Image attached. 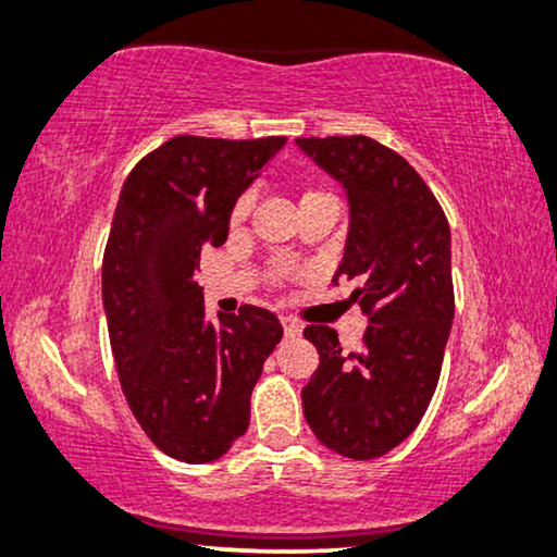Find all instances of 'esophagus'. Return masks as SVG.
<instances>
[{"label": "esophagus", "mask_w": 557, "mask_h": 557, "mask_svg": "<svg viewBox=\"0 0 557 557\" xmlns=\"http://www.w3.org/2000/svg\"><path fill=\"white\" fill-rule=\"evenodd\" d=\"M280 323H283L285 336H298V334H300V326H298V323H295L293 319H287V315H283V319H280Z\"/></svg>", "instance_id": "1"}]
</instances>
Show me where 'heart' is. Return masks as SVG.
<instances>
[{
    "label": "heart",
    "instance_id": "b5f03b06",
    "mask_svg": "<svg viewBox=\"0 0 557 557\" xmlns=\"http://www.w3.org/2000/svg\"><path fill=\"white\" fill-rule=\"evenodd\" d=\"M319 195H326V193H308L306 197H319ZM306 197H302V200H306ZM249 202H251L249 197H238L234 210H231V221H234V223L242 221V218L249 213Z\"/></svg>",
    "mask_w": 557,
    "mask_h": 557
}]
</instances>
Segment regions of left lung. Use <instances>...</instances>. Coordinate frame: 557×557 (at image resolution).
Segmentation results:
<instances>
[{
	"instance_id": "obj_1",
	"label": "left lung",
	"mask_w": 557,
	"mask_h": 557,
	"mask_svg": "<svg viewBox=\"0 0 557 557\" xmlns=\"http://www.w3.org/2000/svg\"><path fill=\"white\" fill-rule=\"evenodd\" d=\"M347 189L349 231L339 277L368 315L360 351L344 355L329 326H306L321 364L302 388V413L321 445L351 460L398 447L436 391L455 319L449 223L404 157L368 136L295 138Z\"/></svg>"
}]
</instances>
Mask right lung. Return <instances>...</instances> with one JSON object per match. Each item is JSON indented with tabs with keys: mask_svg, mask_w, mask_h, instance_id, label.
Here are the masks:
<instances>
[{
	"mask_svg": "<svg viewBox=\"0 0 557 557\" xmlns=\"http://www.w3.org/2000/svg\"><path fill=\"white\" fill-rule=\"evenodd\" d=\"M285 140L174 136L121 189L102 259L110 347L133 417L174 460L200 466L228 453L283 339L267 308L208 321L195 272L206 246L226 242L236 200Z\"/></svg>",
	"mask_w": 557,
	"mask_h": 557,
	"instance_id": "obj_1",
	"label": "right lung"
}]
</instances>
